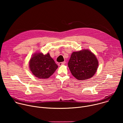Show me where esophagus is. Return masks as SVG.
Instances as JSON below:
<instances>
[{
	"label": "esophagus",
	"instance_id": "obj_1",
	"mask_svg": "<svg viewBox=\"0 0 123 123\" xmlns=\"http://www.w3.org/2000/svg\"><path fill=\"white\" fill-rule=\"evenodd\" d=\"M65 63H66V62H65V61H64V62H62L59 63L58 65H59V66H61V65H64Z\"/></svg>",
	"mask_w": 123,
	"mask_h": 123
}]
</instances>
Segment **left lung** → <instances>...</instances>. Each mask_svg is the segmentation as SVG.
Segmentation results:
<instances>
[{"label": "left lung", "instance_id": "obj_1", "mask_svg": "<svg viewBox=\"0 0 123 123\" xmlns=\"http://www.w3.org/2000/svg\"><path fill=\"white\" fill-rule=\"evenodd\" d=\"M68 67L73 75L79 80L92 77L97 71L98 61L95 55L88 49L73 52Z\"/></svg>", "mask_w": 123, "mask_h": 123}]
</instances>
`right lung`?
<instances>
[{
	"mask_svg": "<svg viewBox=\"0 0 123 123\" xmlns=\"http://www.w3.org/2000/svg\"><path fill=\"white\" fill-rule=\"evenodd\" d=\"M30 68L32 74L39 79H47L53 74L58 66L48 53L34 54L30 59Z\"/></svg>",
	"mask_w": 123,
	"mask_h": 123,
	"instance_id": "right-lung-1",
	"label": "right lung"
}]
</instances>
